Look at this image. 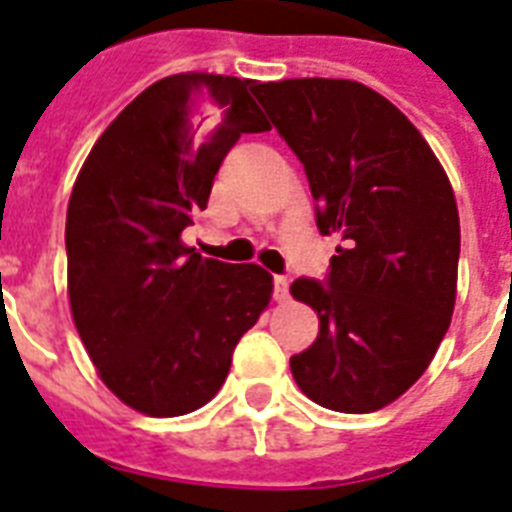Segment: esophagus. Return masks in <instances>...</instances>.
Here are the masks:
<instances>
[{"label":"esophagus","mask_w":512,"mask_h":512,"mask_svg":"<svg viewBox=\"0 0 512 512\" xmlns=\"http://www.w3.org/2000/svg\"><path fill=\"white\" fill-rule=\"evenodd\" d=\"M287 295H289L287 276H273V297L281 303V300H287Z\"/></svg>","instance_id":"esophagus-1"}]
</instances>
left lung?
I'll use <instances>...</instances> for the list:
<instances>
[{"label":"left lung","mask_w":512,"mask_h":512,"mask_svg":"<svg viewBox=\"0 0 512 512\" xmlns=\"http://www.w3.org/2000/svg\"><path fill=\"white\" fill-rule=\"evenodd\" d=\"M257 100L303 164L316 225L342 247L324 281L292 295L319 313V337L289 358L305 396L364 414L396 401L436 356L452 321L460 215L417 127L350 79H284Z\"/></svg>","instance_id":"8db88e82"}]
</instances>
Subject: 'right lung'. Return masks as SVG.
<instances>
[{
    "instance_id": "obj_1",
    "label": "right lung",
    "mask_w": 512,
    "mask_h": 512,
    "mask_svg": "<svg viewBox=\"0 0 512 512\" xmlns=\"http://www.w3.org/2000/svg\"><path fill=\"white\" fill-rule=\"evenodd\" d=\"M257 87L220 74L159 79L108 124L71 191L76 332L100 380L151 417L207 404L271 300L260 265L209 260L180 241L236 140L271 130Z\"/></svg>"
}]
</instances>
